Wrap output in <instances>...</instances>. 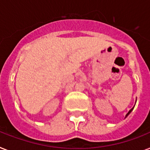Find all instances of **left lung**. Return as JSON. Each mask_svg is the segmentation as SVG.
I'll list each match as a JSON object with an SVG mask.
<instances>
[{"instance_id": "1", "label": "left lung", "mask_w": 150, "mask_h": 150, "mask_svg": "<svg viewBox=\"0 0 150 150\" xmlns=\"http://www.w3.org/2000/svg\"><path fill=\"white\" fill-rule=\"evenodd\" d=\"M134 109V107H133V108H132V109H130V110H129V112H128V113H127V114H126V117H127L128 115H129V113H130V112H132V109Z\"/></svg>"}]
</instances>
